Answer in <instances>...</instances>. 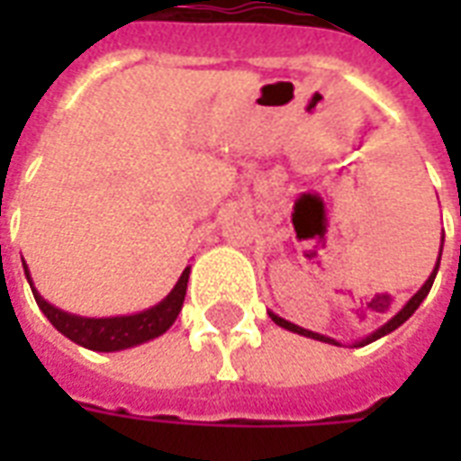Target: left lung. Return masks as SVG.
Masks as SVG:
<instances>
[{"label":"left lung","instance_id":"8db88e82","mask_svg":"<svg viewBox=\"0 0 461 461\" xmlns=\"http://www.w3.org/2000/svg\"><path fill=\"white\" fill-rule=\"evenodd\" d=\"M442 241H445V237H442ZM439 259H442V249H439V257H437L435 269H432V274H429V279H427L425 284H422V289L417 291L415 296H412V299L407 301L405 306H402V309L397 311V313H395V316H393V319L387 321V323H383L380 329L373 330V333H370V336H366V339H363V340H357L356 346H367V343H373V340L383 339V336H387V333H393V330H395L397 326H402V323H405V321L410 319V316H412V313H415L417 309H420V303H422V301L427 299V294H429V289H432V281H435L437 269H439ZM269 316H271V321L276 323V326H281V329L294 330V333H299V336H306V339L323 340V343H330V346H340L339 340L329 339V336H321V333H313V330L301 329V326H296V323H291V321H286V319H281V316H276V313H269Z\"/></svg>","mask_w":461,"mask_h":461}]
</instances>
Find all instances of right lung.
Segmentation results:
<instances>
[{
    "mask_svg": "<svg viewBox=\"0 0 461 461\" xmlns=\"http://www.w3.org/2000/svg\"><path fill=\"white\" fill-rule=\"evenodd\" d=\"M24 274L39 309L44 311V316L54 323V329L59 333H64L66 339L88 348V350L113 353V350H125V348L140 346L145 340L158 339L170 329L175 319H177V313L182 311V301H185V294H187V279H190V267L182 271L175 289L158 306L140 311V313H132V316H111V319H84V316H74V313L56 309L34 289L26 264Z\"/></svg>",
    "mask_w": 461,
    "mask_h": 461,
    "instance_id": "right-lung-1",
    "label": "right lung"
}]
</instances>
